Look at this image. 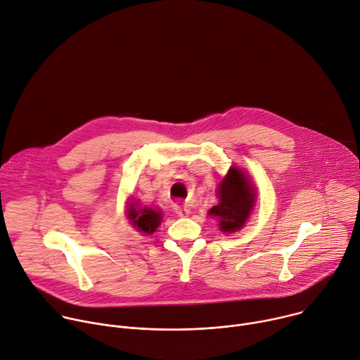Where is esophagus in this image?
Wrapping results in <instances>:
<instances>
[{
    "label": "esophagus",
    "instance_id": "34e87169",
    "mask_svg": "<svg viewBox=\"0 0 360 360\" xmlns=\"http://www.w3.org/2000/svg\"><path fill=\"white\" fill-rule=\"evenodd\" d=\"M174 210H176L177 216H180V217H187V216L190 214V209H187L186 206H177V205H176Z\"/></svg>",
    "mask_w": 360,
    "mask_h": 360
}]
</instances>
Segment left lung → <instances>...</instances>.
Instances as JSON below:
<instances>
[{
    "label": "left lung",
    "mask_w": 360,
    "mask_h": 360,
    "mask_svg": "<svg viewBox=\"0 0 360 360\" xmlns=\"http://www.w3.org/2000/svg\"><path fill=\"white\" fill-rule=\"evenodd\" d=\"M219 205L209 210V214L216 217L223 233L240 230L256 202V190L248 174L238 167H230L224 179L217 186Z\"/></svg>",
    "instance_id": "8db88e82"
}]
</instances>
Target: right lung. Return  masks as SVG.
Wrapping results in <instances>:
<instances>
[{"mask_svg":"<svg viewBox=\"0 0 360 360\" xmlns=\"http://www.w3.org/2000/svg\"><path fill=\"white\" fill-rule=\"evenodd\" d=\"M127 219L130 223L144 234H153L158 224L162 223V212L153 210L151 207H137L134 202L130 203L127 209Z\"/></svg>","mask_w":360,"mask_h":360,"instance_id":"1","label":"right lung"}]
</instances>
